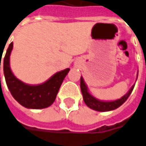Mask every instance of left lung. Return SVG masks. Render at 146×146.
Here are the masks:
<instances>
[{
	"instance_id": "obj_1",
	"label": "left lung",
	"mask_w": 146,
	"mask_h": 146,
	"mask_svg": "<svg viewBox=\"0 0 146 146\" xmlns=\"http://www.w3.org/2000/svg\"><path fill=\"white\" fill-rule=\"evenodd\" d=\"M137 76H138V73L137 74ZM134 86L135 85L132 86L127 93L119 99H117L114 101H103V100L98 99L90 94L89 88L84 81V78L81 77V90L84 102L89 108L94 110L99 111V112H108V111L114 110L121 106L131 94L132 91L134 88Z\"/></svg>"
}]
</instances>
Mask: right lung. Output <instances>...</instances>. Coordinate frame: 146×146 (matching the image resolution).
<instances>
[{
  "label": "right lung",
  "instance_id": "right-lung-1",
  "mask_svg": "<svg viewBox=\"0 0 146 146\" xmlns=\"http://www.w3.org/2000/svg\"><path fill=\"white\" fill-rule=\"evenodd\" d=\"M13 48V43L12 42L7 49L3 62L5 81L12 96L20 105L27 109L40 110L49 107L55 101L60 86L70 69L67 68L54 73L41 84H26L19 80L11 70L10 55Z\"/></svg>",
  "mask_w": 146,
  "mask_h": 146
}]
</instances>
